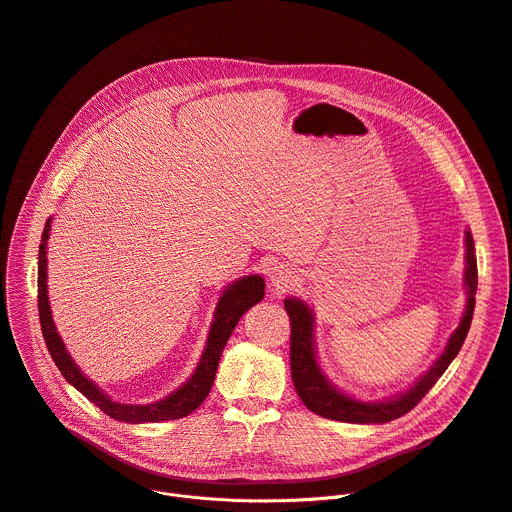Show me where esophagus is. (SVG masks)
<instances>
[{
  "instance_id": "1",
  "label": "esophagus",
  "mask_w": 512,
  "mask_h": 512,
  "mask_svg": "<svg viewBox=\"0 0 512 512\" xmlns=\"http://www.w3.org/2000/svg\"><path fill=\"white\" fill-rule=\"evenodd\" d=\"M294 281H296V275L287 265L273 263L269 267V283L277 291V294H283V291H287L291 285H294Z\"/></svg>"
}]
</instances>
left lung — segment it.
Masks as SVG:
<instances>
[{"label":"left lung","instance_id":"1","mask_svg":"<svg viewBox=\"0 0 512 512\" xmlns=\"http://www.w3.org/2000/svg\"><path fill=\"white\" fill-rule=\"evenodd\" d=\"M464 245H466V269H464V285H466V310L462 314V320L454 334L450 336L446 350L435 358L431 367L403 393H397L383 401H360L346 393H342L322 371L316 352V340H314V312L312 308L302 302L300 298H285L283 306L291 322V346H289V358H291V379H294V387L304 401V405L334 421H346V423H387L393 421L405 413H409L423 397L425 393L437 383L450 362L458 356L466 334L472 324L474 316V296L478 287V267H476V251H474V239L472 233H464Z\"/></svg>","mask_w":512,"mask_h":512}]
</instances>
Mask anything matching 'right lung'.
I'll return each instance as SVG.
<instances>
[{
    "label": "right lung",
    "mask_w": 512,
    "mask_h": 512,
    "mask_svg": "<svg viewBox=\"0 0 512 512\" xmlns=\"http://www.w3.org/2000/svg\"><path fill=\"white\" fill-rule=\"evenodd\" d=\"M50 223L52 218H48L44 225L42 233V243L38 251V312H40V326L42 334L48 346V352L62 373V377L75 387L79 393H83L91 403H95L103 413L117 421L125 423H156V421H170V419H180L190 415L196 407L202 405L206 395L212 389L216 369H218V360H221V354L225 350L227 340L231 338L235 326L239 324L241 316L259 304L265 296V281L261 275H245L239 277L237 281L229 283L223 291L221 300L216 304L214 310V320L208 330V338L202 350V356L196 364V371L192 377L180 385L174 393L168 397L148 403V405H131V403H119L113 401L105 391L99 389L97 383H93L85 373L79 369V364L72 360L70 352L66 350L54 320H52V310L48 302V285H46V273H48V239H50Z\"/></svg>",
    "instance_id": "add662e5"
}]
</instances>
